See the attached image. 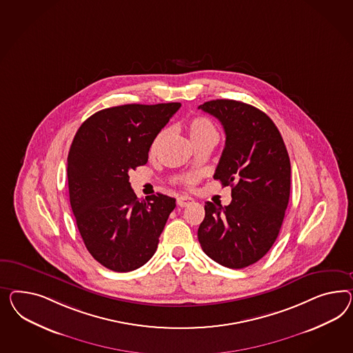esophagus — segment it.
I'll list each match as a JSON object with an SVG mask.
<instances>
[{
  "mask_svg": "<svg viewBox=\"0 0 353 353\" xmlns=\"http://www.w3.org/2000/svg\"><path fill=\"white\" fill-rule=\"evenodd\" d=\"M191 203H194V199H192L191 196H188V195H182V196L177 198V204H179V207H181V208L190 205Z\"/></svg>",
  "mask_w": 353,
  "mask_h": 353,
  "instance_id": "1",
  "label": "esophagus"
}]
</instances>
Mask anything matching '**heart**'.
<instances>
[{"label": "heart", "mask_w": 353, "mask_h": 353, "mask_svg": "<svg viewBox=\"0 0 353 353\" xmlns=\"http://www.w3.org/2000/svg\"><path fill=\"white\" fill-rule=\"evenodd\" d=\"M188 134L190 136L191 141L194 143H201L208 139H217L219 132L214 123L210 121L207 117H195L189 121V123L186 125ZM168 134L167 130H162L159 134H157L152 140V146H150V152L155 154L158 152V149L161 148L163 141L165 140ZM196 181V176H189L186 179V182L189 185H194Z\"/></svg>", "instance_id": "heart-1"}]
</instances>
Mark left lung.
Returning <instances> with one entry per match:
<instances>
[{
	"instance_id": "1",
	"label": "left lung",
	"mask_w": 353,
	"mask_h": 353,
	"mask_svg": "<svg viewBox=\"0 0 353 353\" xmlns=\"http://www.w3.org/2000/svg\"><path fill=\"white\" fill-rule=\"evenodd\" d=\"M199 109L223 125L226 143L213 179L231 186L232 201L205 203L198 230L204 253L222 266L244 268L274 245L290 195V161L268 115L235 100H212Z\"/></svg>"
}]
</instances>
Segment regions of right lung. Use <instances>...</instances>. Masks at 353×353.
Here are the masks:
<instances>
[{
  "instance_id": "right-lung-1",
  "label": "right lung",
  "mask_w": 353,
  "mask_h": 353,
  "mask_svg": "<svg viewBox=\"0 0 353 353\" xmlns=\"http://www.w3.org/2000/svg\"><path fill=\"white\" fill-rule=\"evenodd\" d=\"M181 104L103 109L78 128L68 154L69 199L87 250L103 266L128 272L158 248L176 199L139 201L128 172L148 163L152 140Z\"/></svg>"
}]
</instances>
